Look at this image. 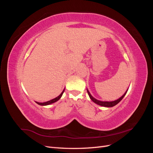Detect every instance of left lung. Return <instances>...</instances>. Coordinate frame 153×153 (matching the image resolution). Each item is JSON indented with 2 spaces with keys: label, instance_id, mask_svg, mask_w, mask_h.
Returning a JSON list of instances; mask_svg holds the SVG:
<instances>
[{
  "label": "left lung",
  "instance_id": "obj_1",
  "mask_svg": "<svg viewBox=\"0 0 153 153\" xmlns=\"http://www.w3.org/2000/svg\"><path fill=\"white\" fill-rule=\"evenodd\" d=\"M128 90V89L126 90V91L125 92V93L121 97V98H119V99H117V100H116L112 101H100V100H97V99L94 98V97L91 94V93H90V92L89 91V90H88V89H87V93H88V94H89V96L90 99H91L92 101H93L94 103H96L97 105H100V106H105V107H112V106H115V105H116L117 103H119L120 102V101H121L123 100V98L125 96V95L126 94Z\"/></svg>",
  "mask_w": 153,
  "mask_h": 153
}]
</instances>
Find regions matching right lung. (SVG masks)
<instances>
[{
	"label": "right lung",
	"instance_id": "1",
	"mask_svg": "<svg viewBox=\"0 0 153 153\" xmlns=\"http://www.w3.org/2000/svg\"><path fill=\"white\" fill-rule=\"evenodd\" d=\"M64 90H65V88H64V90L62 91V92L61 93V94H60L59 96H58L57 97H56V98H53V99L51 100H50V101H46V102H43V103H39V102H37V101H36V103L37 104L39 105H41V106H47V105H50V104H52V103H55V102H56V101H57L58 100H59L60 98H61L62 94H63V93H64Z\"/></svg>",
	"mask_w": 153,
	"mask_h": 153
}]
</instances>
